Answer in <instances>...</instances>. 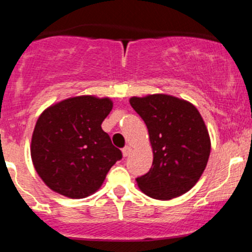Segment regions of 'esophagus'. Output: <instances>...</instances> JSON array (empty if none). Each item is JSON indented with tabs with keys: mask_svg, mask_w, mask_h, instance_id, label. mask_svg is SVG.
I'll return each mask as SVG.
<instances>
[{
	"mask_svg": "<svg viewBox=\"0 0 252 252\" xmlns=\"http://www.w3.org/2000/svg\"><path fill=\"white\" fill-rule=\"evenodd\" d=\"M131 152H132V148L129 146H126L125 148L123 149V154H124V157H128L129 154H131Z\"/></svg>",
	"mask_w": 252,
	"mask_h": 252,
	"instance_id": "obj_1",
	"label": "esophagus"
}]
</instances>
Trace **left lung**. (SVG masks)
Wrapping results in <instances>:
<instances>
[{
  "label": "left lung",
  "instance_id": "obj_1",
  "mask_svg": "<svg viewBox=\"0 0 252 252\" xmlns=\"http://www.w3.org/2000/svg\"><path fill=\"white\" fill-rule=\"evenodd\" d=\"M129 104L143 119L153 151L152 168L136 179L139 190L168 201L190 191L200 180L211 153V138L193 104L169 94L132 96Z\"/></svg>",
  "mask_w": 252,
  "mask_h": 252
}]
</instances>
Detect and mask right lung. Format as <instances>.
<instances>
[{
  "instance_id": "add662e5",
  "label": "right lung",
  "mask_w": 252,
  "mask_h": 252,
  "mask_svg": "<svg viewBox=\"0 0 252 252\" xmlns=\"http://www.w3.org/2000/svg\"><path fill=\"white\" fill-rule=\"evenodd\" d=\"M110 98L79 95L45 109L32 136L31 156L45 185L69 198L91 196L103 185L111 166L123 158L106 132Z\"/></svg>"
}]
</instances>
